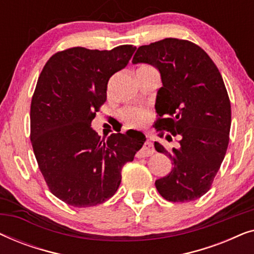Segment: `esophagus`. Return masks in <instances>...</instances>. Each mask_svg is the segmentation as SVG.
<instances>
[{"label":"esophagus","mask_w":254,"mask_h":254,"mask_svg":"<svg viewBox=\"0 0 254 254\" xmlns=\"http://www.w3.org/2000/svg\"><path fill=\"white\" fill-rule=\"evenodd\" d=\"M155 152V149H154V145H152L151 142L147 141L145 143L143 144V147L140 151L137 152V157L138 158H143V157H149V156H151L152 154Z\"/></svg>","instance_id":"1"}]
</instances>
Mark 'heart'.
I'll use <instances>...</instances> for the list:
<instances>
[{"mask_svg":"<svg viewBox=\"0 0 254 254\" xmlns=\"http://www.w3.org/2000/svg\"><path fill=\"white\" fill-rule=\"evenodd\" d=\"M148 67V65H142ZM120 116L128 126H142L149 118V111L142 106H127L120 111Z\"/></svg>","mask_w":254,"mask_h":254,"instance_id":"b5f03b06","label":"heart"}]
</instances>
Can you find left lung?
<instances>
[{
  "instance_id": "obj_1",
  "label": "left lung",
  "mask_w": 254,
  "mask_h": 254,
  "mask_svg": "<svg viewBox=\"0 0 254 254\" xmlns=\"http://www.w3.org/2000/svg\"><path fill=\"white\" fill-rule=\"evenodd\" d=\"M131 62L158 69L163 86L156 97L155 128L180 135L179 148L171 151L155 142L173 165L156 180V189L172 202L199 199L210 190L229 144L231 106L223 78L202 48L176 38L138 47Z\"/></svg>"
}]
</instances>
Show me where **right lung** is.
<instances>
[{
  "instance_id": "1",
  "label": "right lung",
  "mask_w": 254,
  "mask_h": 254,
  "mask_svg": "<svg viewBox=\"0 0 254 254\" xmlns=\"http://www.w3.org/2000/svg\"><path fill=\"white\" fill-rule=\"evenodd\" d=\"M136 50L72 47L44 65L31 102V143L48 189L69 206L105 202L121 183V170L145 141L141 131L100 140L91 121L106 102L107 83Z\"/></svg>"
}]
</instances>
